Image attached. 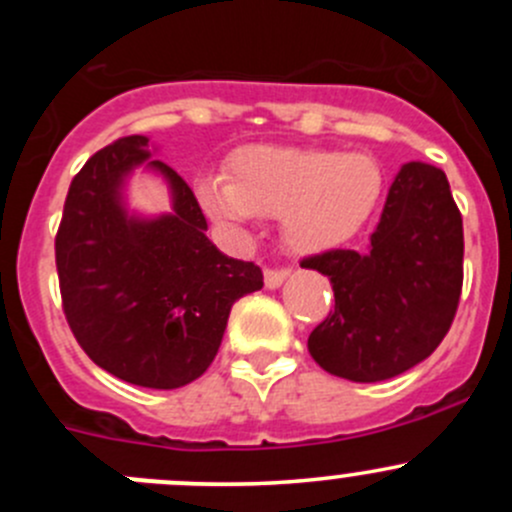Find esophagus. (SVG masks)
Returning a JSON list of instances; mask_svg holds the SVG:
<instances>
[{
  "mask_svg": "<svg viewBox=\"0 0 512 512\" xmlns=\"http://www.w3.org/2000/svg\"><path fill=\"white\" fill-rule=\"evenodd\" d=\"M289 275L287 267H265V285L270 289L280 287L285 282V277Z\"/></svg>",
  "mask_w": 512,
  "mask_h": 512,
  "instance_id": "34e87169",
  "label": "esophagus"
}]
</instances>
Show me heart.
I'll return each instance as SVG.
<instances>
[{
    "label": "heart",
    "mask_w": 512,
    "mask_h": 512,
    "mask_svg": "<svg viewBox=\"0 0 512 512\" xmlns=\"http://www.w3.org/2000/svg\"><path fill=\"white\" fill-rule=\"evenodd\" d=\"M227 173V183L200 185L205 210L227 225L280 215L282 235L297 252H322L352 240L369 223L384 190L374 158L324 148H240Z\"/></svg>",
    "instance_id": "obj_1"
}]
</instances>
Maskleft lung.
<instances>
[{
  "label": "left lung",
  "mask_w": 512,
  "mask_h": 512,
  "mask_svg": "<svg viewBox=\"0 0 512 512\" xmlns=\"http://www.w3.org/2000/svg\"><path fill=\"white\" fill-rule=\"evenodd\" d=\"M299 265L334 289V312L309 334L312 359L359 384L404 374L443 342L461 299L463 218L446 173L406 163L369 250H327Z\"/></svg>",
  "instance_id": "left-lung-1"
}]
</instances>
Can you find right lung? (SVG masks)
<instances>
[{"label": "right lung", "mask_w": 512, "mask_h": 512, "mask_svg": "<svg viewBox=\"0 0 512 512\" xmlns=\"http://www.w3.org/2000/svg\"><path fill=\"white\" fill-rule=\"evenodd\" d=\"M141 162L171 183L170 216L138 221L122 210L120 185ZM205 230L190 185L151 158L146 136L118 138L86 160L54 250L66 322L96 366L128 384L178 389L213 364L232 304L262 287V270L223 255Z\"/></svg>", "instance_id": "obj_1"}]
</instances>
